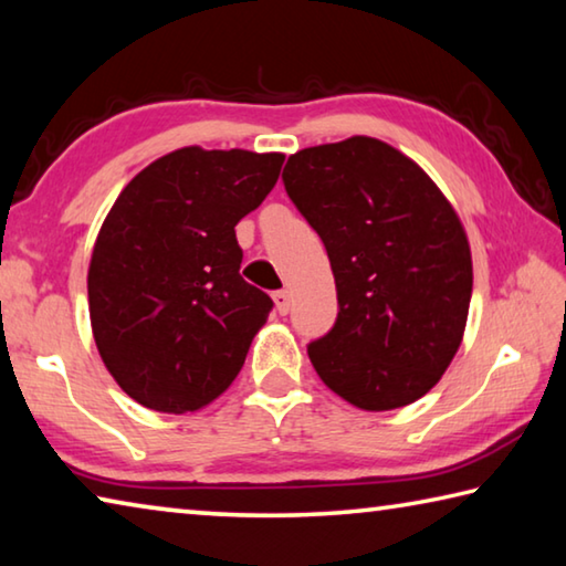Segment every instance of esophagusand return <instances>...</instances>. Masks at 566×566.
Listing matches in <instances>:
<instances>
[{"mask_svg":"<svg viewBox=\"0 0 566 566\" xmlns=\"http://www.w3.org/2000/svg\"><path fill=\"white\" fill-rule=\"evenodd\" d=\"M272 300H274V304H276V312H280V314L290 312V292H286V290L274 292Z\"/></svg>","mask_w":566,"mask_h":566,"instance_id":"34e87169","label":"esophagus"}]
</instances>
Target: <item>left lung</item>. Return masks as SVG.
I'll list each match as a JSON object with an SVG mask.
<instances>
[{
  "instance_id": "1",
  "label": "left lung",
  "mask_w": 566,
  "mask_h": 566,
  "mask_svg": "<svg viewBox=\"0 0 566 566\" xmlns=\"http://www.w3.org/2000/svg\"><path fill=\"white\" fill-rule=\"evenodd\" d=\"M284 189L327 249L339 314L306 352L334 395L367 411L432 389L462 344L472 252L417 161L371 137L302 149Z\"/></svg>"
}]
</instances>
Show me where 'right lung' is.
I'll use <instances>...</instances> for the list:
<instances>
[{
  "instance_id": "right-lung-1",
  "label": "right lung",
  "mask_w": 566,
  "mask_h": 566,
  "mask_svg": "<svg viewBox=\"0 0 566 566\" xmlns=\"http://www.w3.org/2000/svg\"><path fill=\"white\" fill-rule=\"evenodd\" d=\"M282 161L185 147L142 169L109 209L92 249L90 319L104 367L142 407L197 411L242 369L274 302L239 274L234 227Z\"/></svg>"
}]
</instances>
